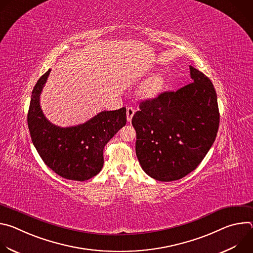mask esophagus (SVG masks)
Wrapping results in <instances>:
<instances>
[{
	"label": "esophagus",
	"mask_w": 253,
	"mask_h": 253,
	"mask_svg": "<svg viewBox=\"0 0 253 253\" xmlns=\"http://www.w3.org/2000/svg\"><path fill=\"white\" fill-rule=\"evenodd\" d=\"M134 114H135V109H134V108H133V107H128V108H127V112H126L127 121H128V122H131L132 117H133Z\"/></svg>",
	"instance_id": "1"
}]
</instances>
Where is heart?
<instances>
[{
	"label": "heart",
	"mask_w": 253,
	"mask_h": 253,
	"mask_svg": "<svg viewBox=\"0 0 253 253\" xmlns=\"http://www.w3.org/2000/svg\"><path fill=\"white\" fill-rule=\"evenodd\" d=\"M165 85V77L162 73H156L149 77L144 82L139 90L138 94L144 99H151L161 93Z\"/></svg>",
	"instance_id": "obj_1"
}]
</instances>
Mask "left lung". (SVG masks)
<instances>
[{"label": "left lung", "mask_w": 253, "mask_h": 253, "mask_svg": "<svg viewBox=\"0 0 253 253\" xmlns=\"http://www.w3.org/2000/svg\"><path fill=\"white\" fill-rule=\"evenodd\" d=\"M189 69L192 83L142 101L132 118L139 163L158 181H174L196 169L217 135L213 84L199 70Z\"/></svg>", "instance_id": "obj_1"}]
</instances>
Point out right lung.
<instances>
[{
	"label": "right lung",
	"mask_w": 253,
	"mask_h": 253,
	"mask_svg": "<svg viewBox=\"0 0 253 253\" xmlns=\"http://www.w3.org/2000/svg\"><path fill=\"white\" fill-rule=\"evenodd\" d=\"M50 72L49 69L38 80L32 92L28 112L31 139L44 163L56 174L85 181L101 171L105 145L127 122L126 108L102 111L77 126H56L40 107V95Z\"/></svg>",
	"instance_id": "add662e5"
}]
</instances>
